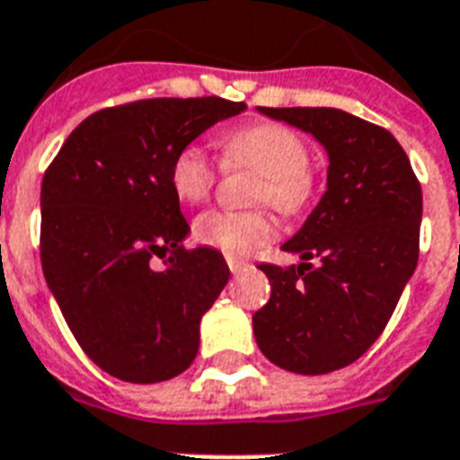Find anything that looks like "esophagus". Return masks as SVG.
<instances>
[{
	"instance_id": "34e87169",
	"label": "esophagus",
	"mask_w": 460,
	"mask_h": 460,
	"mask_svg": "<svg viewBox=\"0 0 460 460\" xmlns=\"http://www.w3.org/2000/svg\"><path fill=\"white\" fill-rule=\"evenodd\" d=\"M226 264H229L231 274H241L243 269L248 267V262H245V260H238V257H226Z\"/></svg>"
}]
</instances>
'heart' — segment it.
<instances>
[{
    "label": "heart",
    "instance_id": "heart-1",
    "mask_svg": "<svg viewBox=\"0 0 460 460\" xmlns=\"http://www.w3.org/2000/svg\"><path fill=\"white\" fill-rule=\"evenodd\" d=\"M224 165L248 167L262 181L255 189L257 203L274 205L293 215L312 200L314 177L309 172V148L300 134L276 122H257L231 132L222 141ZM217 172L203 148L184 146L172 158L170 186L181 203H203L210 196ZM274 219L264 210L229 212L210 210L193 224V238L205 248L224 255H248L274 238Z\"/></svg>",
    "mask_w": 460,
    "mask_h": 460
}]
</instances>
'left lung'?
Segmentation results:
<instances>
[{"label": "left lung", "mask_w": 460, "mask_h": 460, "mask_svg": "<svg viewBox=\"0 0 460 460\" xmlns=\"http://www.w3.org/2000/svg\"><path fill=\"white\" fill-rule=\"evenodd\" d=\"M257 111L312 134L328 153L326 193L281 245L302 262L260 264L271 297L252 316L257 347L286 371H338L378 340L416 271L420 184L383 127L338 108Z\"/></svg>", "instance_id": "obj_1"}]
</instances>
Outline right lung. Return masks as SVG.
<instances>
[{
    "instance_id": "obj_1",
    "label": "right lung",
    "mask_w": 460,
    "mask_h": 460,
    "mask_svg": "<svg viewBox=\"0 0 460 460\" xmlns=\"http://www.w3.org/2000/svg\"><path fill=\"white\" fill-rule=\"evenodd\" d=\"M245 103L148 99L75 127L42 179L40 255L75 340L125 383H160L198 354L200 319L229 281L222 252L186 250L170 165ZM166 260L155 270L152 257Z\"/></svg>"
}]
</instances>
